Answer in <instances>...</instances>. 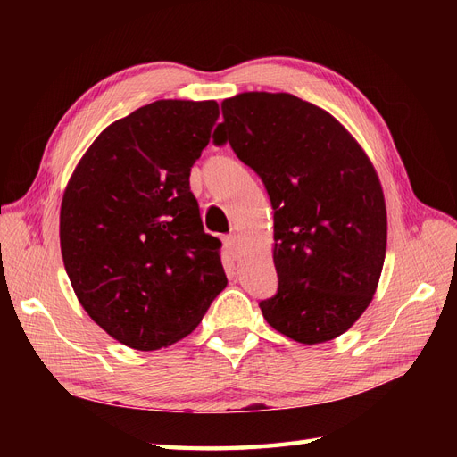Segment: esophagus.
Here are the masks:
<instances>
[{"label": "esophagus", "instance_id": "obj_1", "mask_svg": "<svg viewBox=\"0 0 457 457\" xmlns=\"http://www.w3.org/2000/svg\"><path fill=\"white\" fill-rule=\"evenodd\" d=\"M223 244H225L227 252H228L232 257L238 255V238H237V234H228V237L223 238Z\"/></svg>", "mask_w": 457, "mask_h": 457}]
</instances>
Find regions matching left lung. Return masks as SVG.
<instances>
[{
    "label": "left lung",
    "instance_id": "1",
    "mask_svg": "<svg viewBox=\"0 0 457 457\" xmlns=\"http://www.w3.org/2000/svg\"><path fill=\"white\" fill-rule=\"evenodd\" d=\"M217 145L261 177L274 210L278 289L265 320L314 345L345 334L376 294L386 247L383 190L364 150L326 110L289 93L223 101Z\"/></svg>",
    "mask_w": 457,
    "mask_h": 457
}]
</instances>
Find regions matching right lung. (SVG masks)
<instances>
[{
  "label": "right lung",
  "mask_w": 457,
  "mask_h": 457,
  "mask_svg": "<svg viewBox=\"0 0 457 457\" xmlns=\"http://www.w3.org/2000/svg\"><path fill=\"white\" fill-rule=\"evenodd\" d=\"M217 118L215 101L141 106L96 137L66 187L68 278L93 320L131 349L183 339L227 286L188 181Z\"/></svg>",
  "instance_id": "right-lung-1"
}]
</instances>
